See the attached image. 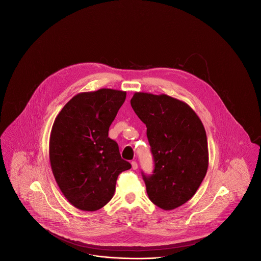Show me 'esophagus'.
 <instances>
[{
    "mask_svg": "<svg viewBox=\"0 0 261 261\" xmlns=\"http://www.w3.org/2000/svg\"><path fill=\"white\" fill-rule=\"evenodd\" d=\"M131 164H132V168L134 169V170H136L137 168H138V163L136 162H131Z\"/></svg>",
    "mask_w": 261,
    "mask_h": 261,
    "instance_id": "1",
    "label": "esophagus"
}]
</instances>
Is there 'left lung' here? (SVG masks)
<instances>
[{"mask_svg": "<svg viewBox=\"0 0 261 261\" xmlns=\"http://www.w3.org/2000/svg\"><path fill=\"white\" fill-rule=\"evenodd\" d=\"M131 106L147 126L153 174L143 179L149 199L164 211L181 206L198 191L208 167L206 133L186 102L167 95L135 93Z\"/></svg>", "mask_w": 261, "mask_h": 261, "instance_id": "obj_1", "label": "left lung"}]
</instances>
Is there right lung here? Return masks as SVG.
Instances as JSON below:
<instances>
[{
  "label": "right lung",
  "mask_w": 261,
  "mask_h": 261,
  "mask_svg": "<svg viewBox=\"0 0 261 261\" xmlns=\"http://www.w3.org/2000/svg\"><path fill=\"white\" fill-rule=\"evenodd\" d=\"M126 92L99 89L79 93L55 119L49 145L51 171L63 196L78 210L96 211L112 199L118 175L131 168L110 126Z\"/></svg>",
  "instance_id": "1"
}]
</instances>
